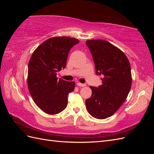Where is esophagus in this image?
I'll use <instances>...</instances> for the list:
<instances>
[{
	"mask_svg": "<svg viewBox=\"0 0 154 154\" xmlns=\"http://www.w3.org/2000/svg\"><path fill=\"white\" fill-rule=\"evenodd\" d=\"M77 85L79 86V87H85L86 86V84L85 83H77Z\"/></svg>",
	"mask_w": 154,
	"mask_h": 154,
	"instance_id": "34e87169",
	"label": "esophagus"
}]
</instances>
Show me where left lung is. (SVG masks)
I'll list each match as a JSON object with an SVG mask.
<instances>
[{"mask_svg":"<svg viewBox=\"0 0 154 154\" xmlns=\"http://www.w3.org/2000/svg\"><path fill=\"white\" fill-rule=\"evenodd\" d=\"M86 45L94 60L102 85L90 87L92 95L85 101L92 117L103 119L112 116L127 99L132 85L131 68L123 51L103 40H89Z\"/></svg>","mask_w":154,"mask_h":154,"instance_id":"8db88e82","label":"left lung"}]
</instances>
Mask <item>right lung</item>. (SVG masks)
<instances>
[{
	"mask_svg": "<svg viewBox=\"0 0 154 154\" xmlns=\"http://www.w3.org/2000/svg\"><path fill=\"white\" fill-rule=\"evenodd\" d=\"M76 38L56 36L44 41L32 53L28 64L27 85L32 100L48 114H57L67 105L68 94L75 83L59 80L58 72L66 66L68 54Z\"/></svg>",
	"mask_w": 154,
	"mask_h": 154,
	"instance_id": "add662e5",
	"label": "right lung"
}]
</instances>
